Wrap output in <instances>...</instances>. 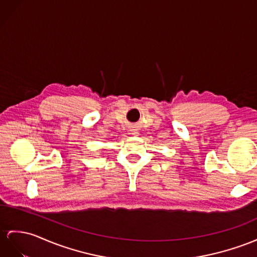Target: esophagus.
<instances>
[{"label": "esophagus", "instance_id": "34e87169", "mask_svg": "<svg viewBox=\"0 0 257 257\" xmlns=\"http://www.w3.org/2000/svg\"><path fill=\"white\" fill-rule=\"evenodd\" d=\"M131 134H132V135H134V136H137V135H139L140 133H139V128H132V130H131Z\"/></svg>", "mask_w": 257, "mask_h": 257}]
</instances>
